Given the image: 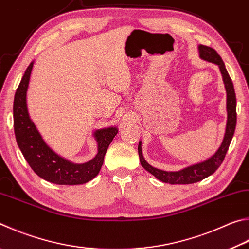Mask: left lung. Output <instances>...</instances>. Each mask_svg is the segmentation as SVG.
<instances>
[{"label": "left lung", "instance_id": "left-lung-1", "mask_svg": "<svg viewBox=\"0 0 249 249\" xmlns=\"http://www.w3.org/2000/svg\"><path fill=\"white\" fill-rule=\"evenodd\" d=\"M198 51H199V57L201 60L218 65L220 73L222 75L225 92H227L228 119L227 125H225V133L222 142H221L218 150H216L210 158H208V159L201 162H198L196 164L186 166V168L179 171H163L149 164L143 158L142 149V142L140 140L138 144V155L140 164H142V168L148 171L149 173L156 176V178L163 183H169L172 185L197 183L200 182L203 178H208V176H210L211 174H213L224 160V157L227 155L230 143H231V140L233 138L235 126H236V97H235L232 79L230 77L227 69H225L222 58L220 57L215 50L206 46H201V44L198 46Z\"/></svg>", "mask_w": 249, "mask_h": 249}]
</instances>
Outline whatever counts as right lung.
I'll list each match as a JSON object with an SVG mask.
<instances>
[{
	"mask_svg": "<svg viewBox=\"0 0 249 249\" xmlns=\"http://www.w3.org/2000/svg\"><path fill=\"white\" fill-rule=\"evenodd\" d=\"M34 61L27 67L20 84L16 90L13 106L14 132L18 147L30 168L40 178L57 185H80L96 178L105 160L106 152L116 136L119 128L110 126L96 129L93 137L97 142L98 152L91 160L85 163H74L57 155L44 142L39 130L31 121L27 107L28 90Z\"/></svg>",
	"mask_w": 249,
	"mask_h": 249,
	"instance_id": "add662e5",
	"label": "right lung"
}]
</instances>
